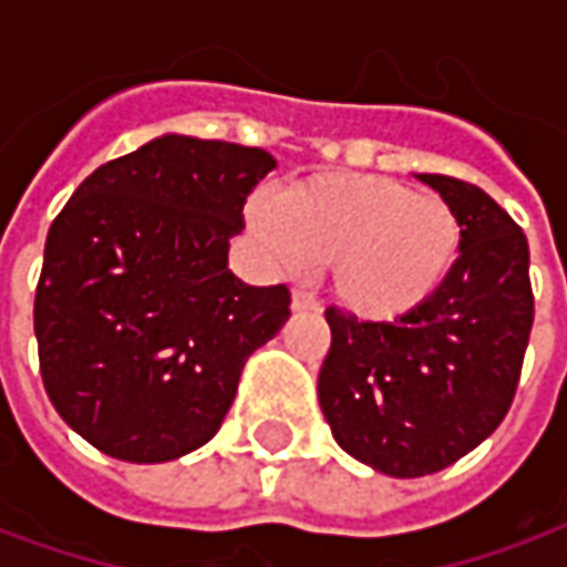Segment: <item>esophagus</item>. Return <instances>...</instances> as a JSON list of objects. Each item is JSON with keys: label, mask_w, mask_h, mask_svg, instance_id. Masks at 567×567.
Returning a JSON list of instances; mask_svg holds the SVG:
<instances>
[{"label": "esophagus", "mask_w": 567, "mask_h": 567, "mask_svg": "<svg viewBox=\"0 0 567 567\" xmlns=\"http://www.w3.org/2000/svg\"><path fill=\"white\" fill-rule=\"evenodd\" d=\"M291 309L295 312H319V300L312 291L307 288H295V295H291Z\"/></svg>", "instance_id": "esophagus-1"}]
</instances>
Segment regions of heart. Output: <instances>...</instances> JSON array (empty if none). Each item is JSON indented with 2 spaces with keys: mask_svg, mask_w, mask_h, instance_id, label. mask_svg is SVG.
I'll use <instances>...</instances> for the list:
<instances>
[{
  "mask_svg": "<svg viewBox=\"0 0 567 567\" xmlns=\"http://www.w3.org/2000/svg\"><path fill=\"white\" fill-rule=\"evenodd\" d=\"M251 234L282 272L331 267L337 303L361 321H398L431 303L462 255V221L437 194L392 178L321 173L255 199Z\"/></svg>",
  "mask_w": 567,
  "mask_h": 567,
  "instance_id": "b5f03b06",
  "label": "heart"
}]
</instances>
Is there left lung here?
Segmentation results:
<instances>
[{
  "label": "left lung",
  "mask_w": 567,
  "mask_h": 567,
  "mask_svg": "<svg viewBox=\"0 0 567 567\" xmlns=\"http://www.w3.org/2000/svg\"><path fill=\"white\" fill-rule=\"evenodd\" d=\"M462 221V255L440 295L398 321L331 307L319 404L333 440L389 476L437 474L507 416L535 321L528 243L486 190L416 175Z\"/></svg>",
  "instance_id": "obj_1"
}]
</instances>
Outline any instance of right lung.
<instances>
[{"instance_id":"1","label":"right lung","mask_w":567,"mask_h":567,"mask_svg":"<svg viewBox=\"0 0 567 567\" xmlns=\"http://www.w3.org/2000/svg\"><path fill=\"white\" fill-rule=\"evenodd\" d=\"M264 148L166 133L103 163L56 215L35 288L44 392L112 458L173 462L215 437L248 355L291 316L285 285L227 267Z\"/></svg>"}]
</instances>
